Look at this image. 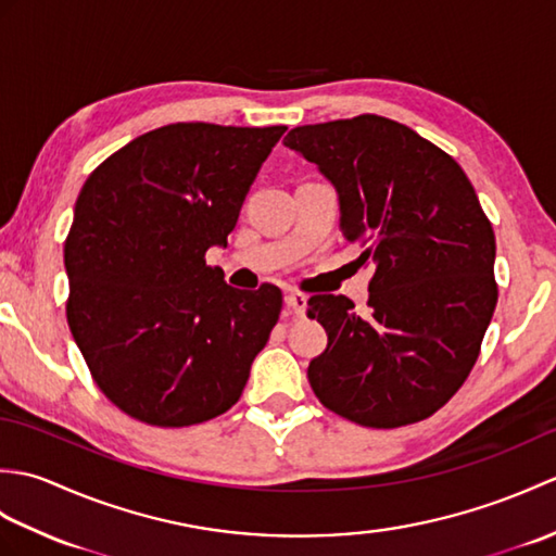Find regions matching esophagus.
I'll use <instances>...</instances> for the list:
<instances>
[{
  "label": "esophagus",
  "mask_w": 556,
  "mask_h": 556,
  "mask_svg": "<svg viewBox=\"0 0 556 556\" xmlns=\"http://www.w3.org/2000/svg\"><path fill=\"white\" fill-rule=\"evenodd\" d=\"M285 303L289 305L293 315L303 317L305 308H308V296H305V293H299V291H289L285 296Z\"/></svg>",
  "instance_id": "1"
}]
</instances>
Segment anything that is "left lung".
<instances>
[{
    "mask_svg": "<svg viewBox=\"0 0 556 556\" xmlns=\"http://www.w3.org/2000/svg\"><path fill=\"white\" fill-rule=\"evenodd\" d=\"M285 146L339 193L341 233L375 263L368 313L308 301L327 349L308 365L323 406L363 428L430 418L466 382L497 305L494 231L452 155L377 114L291 128Z\"/></svg>",
    "mask_w": 556,
    "mask_h": 556,
    "instance_id": "left-lung-1",
    "label": "left lung"
}]
</instances>
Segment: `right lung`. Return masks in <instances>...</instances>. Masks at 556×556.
Listing matches in <instances>:
<instances>
[{
    "mask_svg": "<svg viewBox=\"0 0 556 556\" xmlns=\"http://www.w3.org/2000/svg\"><path fill=\"white\" fill-rule=\"evenodd\" d=\"M287 126L169 124L116 150L83 184L64 243L66 320L116 408L188 428L239 401L281 313L205 263Z\"/></svg>",
    "mask_w": 556,
    "mask_h": 556,
    "instance_id": "1",
    "label": "right lung"
}]
</instances>
